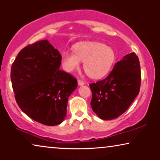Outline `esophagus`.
I'll return each mask as SVG.
<instances>
[{
  "mask_svg": "<svg viewBox=\"0 0 160 160\" xmlns=\"http://www.w3.org/2000/svg\"><path fill=\"white\" fill-rule=\"evenodd\" d=\"M84 84H85L84 82H83L82 80L78 79V86H83V85H84Z\"/></svg>",
  "mask_w": 160,
  "mask_h": 160,
  "instance_id": "obj_1",
  "label": "esophagus"
}]
</instances>
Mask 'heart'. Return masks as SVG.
Masks as SVG:
<instances>
[{"label": "heart", "instance_id": "obj_1", "mask_svg": "<svg viewBox=\"0 0 160 160\" xmlns=\"http://www.w3.org/2000/svg\"><path fill=\"white\" fill-rule=\"evenodd\" d=\"M82 61L84 71L90 77L100 78L110 71L115 61V54L111 47L92 41L78 43L74 46V51L62 53V66L68 72L78 69Z\"/></svg>", "mask_w": 160, "mask_h": 160}]
</instances>
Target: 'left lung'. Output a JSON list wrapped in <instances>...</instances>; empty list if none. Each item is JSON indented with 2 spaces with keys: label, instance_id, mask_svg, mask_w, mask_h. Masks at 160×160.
I'll use <instances>...</instances> for the list:
<instances>
[{
  "label": "left lung",
  "instance_id": "left-lung-1",
  "mask_svg": "<svg viewBox=\"0 0 160 160\" xmlns=\"http://www.w3.org/2000/svg\"><path fill=\"white\" fill-rule=\"evenodd\" d=\"M141 82L139 59L132 52L116 63L106 78L89 84L93 111L103 120L119 117L139 94Z\"/></svg>",
  "mask_w": 160,
  "mask_h": 160
}]
</instances>
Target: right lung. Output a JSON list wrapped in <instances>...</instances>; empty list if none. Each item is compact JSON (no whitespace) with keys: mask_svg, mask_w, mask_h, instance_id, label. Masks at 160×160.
<instances>
[{"mask_svg":"<svg viewBox=\"0 0 160 160\" xmlns=\"http://www.w3.org/2000/svg\"><path fill=\"white\" fill-rule=\"evenodd\" d=\"M62 56L47 40L37 41L17 54L11 69L15 99L25 114L48 126L62 123L77 80L60 70Z\"/></svg>","mask_w":160,"mask_h":160,"instance_id":"add662e5","label":"right lung"}]
</instances>
